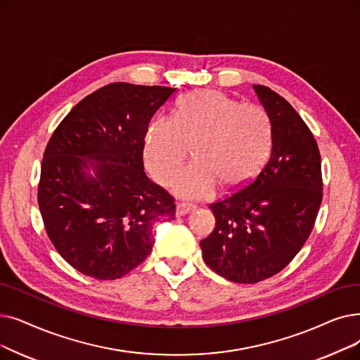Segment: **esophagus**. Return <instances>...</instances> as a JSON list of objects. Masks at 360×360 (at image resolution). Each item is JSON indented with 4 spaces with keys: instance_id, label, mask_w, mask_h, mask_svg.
<instances>
[{
    "instance_id": "1",
    "label": "esophagus",
    "mask_w": 360,
    "mask_h": 360,
    "mask_svg": "<svg viewBox=\"0 0 360 360\" xmlns=\"http://www.w3.org/2000/svg\"><path fill=\"white\" fill-rule=\"evenodd\" d=\"M195 210V206L191 202H178L176 205V216H184L186 213H191Z\"/></svg>"
}]
</instances>
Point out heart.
Returning a JSON list of instances; mask_svg holds the SVG:
<instances>
[{
    "label": "heart",
    "mask_w": 360,
    "mask_h": 360,
    "mask_svg": "<svg viewBox=\"0 0 360 360\" xmlns=\"http://www.w3.org/2000/svg\"><path fill=\"white\" fill-rule=\"evenodd\" d=\"M271 141V120L260 105L201 89L178 103L174 119L150 124L144 160L151 176L167 184L193 143L195 162L175 177L172 190L181 198H202L219 182L225 190L245 185L266 160Z\"/></svg>",
    "instance_id": "heart-1"
}]
</instances>
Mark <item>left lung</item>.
Returning a JSON list of instances; mask_svg holds the SVG:
<instances>
[{
  "label": "left lung",
  "instance_id": "left-lung-1",
  "mask_svg": "<svg viewBox=\"0 0 360 360\" xmlns=\"http://www.w3.org/2000/svg\"><path fill=\"white\" fill-rule=\"evenodd\" d=\"M272 127L269 159L236 194L210 205L216 226L202 259L232 283L255 284L283 271L309 238L322 201L321 154L292 105L253 85Z\"/></svg>",
  "mask_w": 360,
  "mask_h": 360
}]
</instances>
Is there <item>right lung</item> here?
Segmentation results:
<instances>
[{
    "label": "right lung",
    "mask_w": 360,
    "mask_h": 360,
    "mask_svg": "<svg viewBox=\"0 0 360 360\" xmlns=\"http://www.w3.org/2000/svg\"><path fill=\"white\" fill-rule=\"evenodd\" d=\"M176 88L116 82L77 103L44 153L38 205L46 233L70 266L116 279L143 263L153 226L175 219V200L143 162L153 115Z\"/></svg>",
    "instance_id": "obj_1"
}]
</instances>
